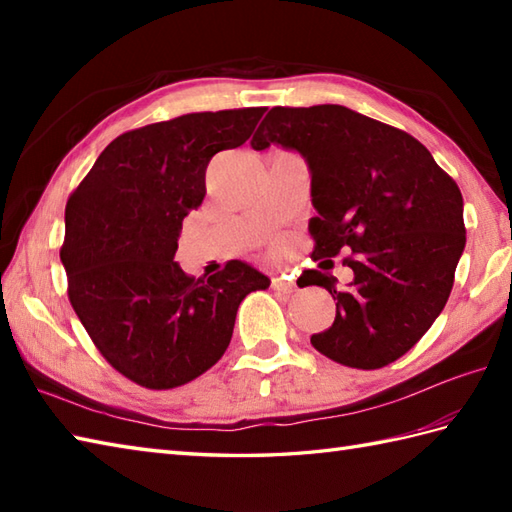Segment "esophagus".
Here are the masks:
<instances>
[{
	"label": "esophagus",
	"mask_w": 512,
	"mask_h": 512,
	"mask_svg": "<svg viewBox=\"0 0 512 512\" xmlns=\"http://www.w3.org/2000/svg\"><path fill=\"white\" fill-rule=\"evenodd\" d=\"M273 288L281 292V295H292V292H297L295 281H290L286 277H273Z\"/></svg>",
	"instance_id": "obj_1"
}]
</instances>
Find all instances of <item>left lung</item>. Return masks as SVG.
Listing matches in <instances>:
<instances>
[{"instance_id": "1", "label": "left lung", "mask_w": 512, "mask_h": 512, "mask_svg": "<svg viewBox=\"0 0 512 512\" xmlns=\"http://www.w3.org/2000/svg\"><path fill=\"white\" fill-rule=\"evenodd\" d=\"M250 145L306 158L319 213L308 226L312 257L354 253L345 259L354 279L343 290L319 270L301 275L336 301L332 328L310 343L356 369L407 354L447 303L466 244L455 180L416 138L343 105L273 107Z\"/></svg>"}]
</instances>
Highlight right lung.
<instances>
[{
	"instance_id": "obj_1",
	"label": "right lung",
	"mask_w": 512,
	"mask_h": 512,
	"mask_svg": "<svg viewBox=\"0 0 512 512\" xmlns=\"http://www.w3.org/2000/svg\"><path fill=\"white\" fill-rule=\"evenodd\" d=\"M266 107L198 112L114 138L65 206L68 297L116 372L147 389L198 378L226 352L239 303L270 279L233 259L211 277L173 262L209 160L244 145Z\"/></svg>"
}]
</instances>
